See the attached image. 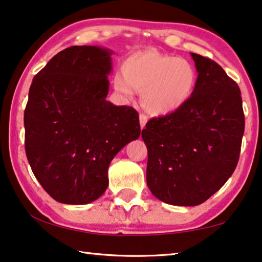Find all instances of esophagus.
Wrapping results in <instances>:
<instances>
[{
  "instance_id": "1",
  "label": "esophagus",
  "mask_w": 262,
  "mask_h": 262,
  "mask_svg": "<svg viewBox=\"0 0 262 262\" xmlns=\"http://www.w3.org/2000/svg\"><path fill=\"white\" fill-rule=\"evenodd\" d=\"M147 122V117L143 114L139 115V123H140V128H144L145 127V124Z\"/></svg>"
}]
</instances>
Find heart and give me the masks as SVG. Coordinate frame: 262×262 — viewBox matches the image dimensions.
<instances>
[{"mask_svg":"<svg viewBox=\"0 0 262 262\" xmlns=\"http://www.w3.org/2000/svg\"><path fill=\"white\" fill-rule=\"evenodd\" d=\"M112 82L115 90L128 99L143 91L144 107L152 115L167 116L190 102L198 84V71L186 58L145 49L128 55L123 72H117Z\"/></svg>","mask_w":262,"mask_h":262,"instance_id":"obj_1","label":"heart"}]
</instances>
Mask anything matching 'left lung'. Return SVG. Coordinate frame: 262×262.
Instances as JSON below:
<instances>
[{"mask_svg": "<svg viewBox=\"0 0 262 262\" xmlns=\"http://www.w3.org/2000/svg\"><path fill=\"white\" fill-rule=\"evenodd\" d=\"M191 56L198 71L194 95L182 110L148 120L146 183L156 198L196 206L234 172L245 131L241 92L218 63Z\"/></svg>", "mask_w": 262, "mask_h": 262, "instance_id": "1", "label": "left lung"}]
</instances>
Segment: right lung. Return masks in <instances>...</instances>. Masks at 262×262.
<instances>
[{
    "label": "right lung",
    "mask_w": 262,
    "mask_h": 262,
    "mask_svg": "<svg viewBox=\"0 0 262 262\" xmlns=\"http://www.w3.org/2000/svg\"><path fill=\"white\" fill-rule=\"evenodd\" d=\"M112 51L74 46L58 52L35 76L26 110V154L51 198L84 205L107 188L115 156L140 135L131 106L107 102Z\"/></svg>",
    "instance_id": "right-lung-1"
}]
</instances>
